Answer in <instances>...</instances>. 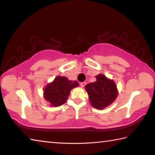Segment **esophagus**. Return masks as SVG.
Instances as JSON below:
<instances>
[{
  "label": "esophagus",
  "instance_id": "esophagus-1",
  "mask_svg": "<svg viewBox=\"0 0 155 155\" xmlns=\"http://www.w3.org/2000/svg\"><path fill=\"white\" fill-rule=\"evenodd\" d=\"M86 85V82H81V83H80V85H81V87H85V85Z\"/></svg>",
  "mask_w": 155,
  "mask_h": 155
}]
</instances>
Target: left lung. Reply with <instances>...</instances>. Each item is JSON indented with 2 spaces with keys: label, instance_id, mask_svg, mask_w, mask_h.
Listing matches in <instances>:
<instances>
[{
  "label": "left lung",
  "instance_id": "1",
  "mask_svg": "<svg viewBox=\"0 0 155 155\" xmlns=\"http://www.w3.org/2000/svg\"><path fill=\"white\" fill-rule=\"evenodd\" d=\"M96 81L85 85L91 105L97 109H103L114 103L117 98V90L114 81L105 76L97 75Z\"/></svg>",
  "mask_w": 155,
  "mask_h": 155
}]
</instances>
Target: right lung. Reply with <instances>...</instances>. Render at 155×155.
<instances>
[{"instance_id":"obj_1","label":"right lung","mask_w":155,"mask_h":155,"mask_svg":"<svg viewBox=\"0 0 155 155\" xmlns=\"http://www.w3.org/2000/svg\"><path fill=\"white\" fill-rule=\"evenodd\" d=\"M78 86L77 81H69L67 77L58 76L44 88V98L51 106H61L66 102L72 89Z\"/></svg>"}]
</instances>
